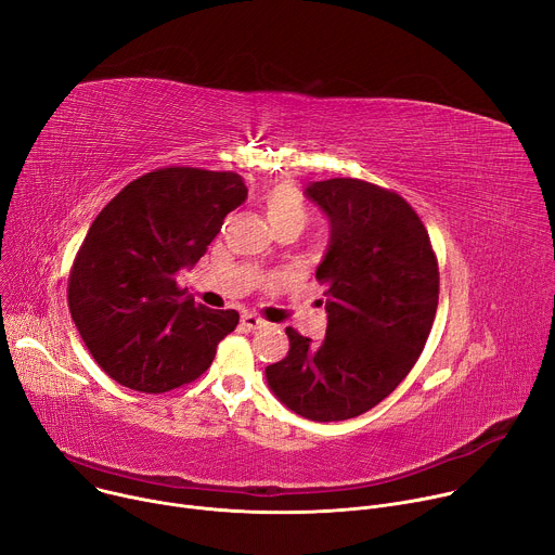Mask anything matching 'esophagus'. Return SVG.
<instances>
[{"mask_svg": "<svg viewBox=\"0 0 555 555\" xmlns=\"http://www.w3.org/2000/svg\"><path fill=\"white\" fill-rule=\"evenodd\" d=\"M241 325H243L245 330H261V327H266V321L259 319L257 314H243V317H241Z\"/></svg>", "mask_w": 555, "mask_h": 555, "instance_id": "1", "label": "esophagus"}]
</instances>
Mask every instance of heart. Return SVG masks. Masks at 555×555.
Returning a JSON list of instances; mask_svg holds the SVG:
<instances>
[{"label":"heart","instance_id":"heart-1","mask_svg":"<svg viewBox=\"0 0 555 555\" xmlns=\"http://www.w3.org/2000/svg\"><path fill=\"white\" fill-rule=\"evenodd\" d=\"M263 208L272 230L283 225L304 230L310 221V206L306 196L287 181H279L263 192Z\"/></svg>","mask_w":555,"mask_h":555}]
</instances>
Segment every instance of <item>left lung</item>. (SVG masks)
Instances as JSON below:
<instances>
[{"mask_svg":"<svg viewBox=\"0 0 555 555\" xmlns=\"http://www.w3.org/2000/svg\"><path fill=\"white\" fill-rule=\"evenodd\" d=\"M332 225L317 279L327 283L319 345L287 327V357L266 367L270 389L298 416H361L410 374L438 308V259L416 210L361 179L306 188Z\"/></svg>","mask_w":555,"mask_h":555,"instance_id":"left-lung-1","label":"left lung"}]
</instances>
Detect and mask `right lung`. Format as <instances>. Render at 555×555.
Returning a JSON list of instances; mask_svg holds the SVG:
<instances>
[{"instance_id":"obj_1","label":"right lung","mask_w":555,"mask_h":555,"mask_svg":"<svg viewBox=\"0 0 555 555\" xmlns=\"http://www.w3.org/2000/svg\"><path fill=\"white\" fill-rule=\"evenodd\" d=\"M245 196L236 172L172 166L130 181L96 215L70 268L68 308L113 380L164 393L212 365L238 312L194 304L175 276L206 255Z\"/></svg>"}]
</instances>
